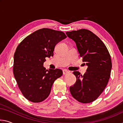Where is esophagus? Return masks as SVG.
Returning <instances> with one entry per match:
<instances>
[{
	"instance_id": "34e87169",
	"label": "esophagus",
	"mask_w": 123,
	"mask_h": 123,
	"mask_svg": "<svg viewBox=\"0 0 123 123\" xmlns=\"http://www.w3.org/2000/svg\"><path fill=\"white\" fill-rule=\"evenodd\" d=\"M69 73V72L68 71V70H66V69H64L63 70V75H66V74H67Z\"/></svg>"
}]
</instances>
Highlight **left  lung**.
<instances>
[{
    "mask_svg": "<svg viewBox=\"0 0 123 123\" xmlns=\"http://www.w3.org/2000/svg\"><path fill=\"white\" fill-rule=\"evenodd\" d=\"M66 34L75 42L82 61L88 66L84 75L78 71L73 72L76 81L70 87V93L80 103H91L100 96L109 82L111 56L104 43L91 31L80 29Z\"/></svg>",
    "mask_w": 123,
    "mask_h": 123,
    "instance_id": "1",
    "label": "left lung"
}]
</instances>
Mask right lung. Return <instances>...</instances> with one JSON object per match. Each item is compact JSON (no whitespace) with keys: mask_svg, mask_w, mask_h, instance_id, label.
<instances>
[{"mask_svg":"<svg viewBox=\"0 0 123 123\" xmlns=\"http://www.w3.org/2000/svg\"><path fill=\"white\" fill-rule=\"evenodd\" d=\"M63 32L53 29H39L25 37L16 48L13 71L23 95L32 103L47 98L51 87L63 74L59 69L48 70L43 67L45 57L54 55L55 45L66 38Z\"/></svg>","mask_w":123,"mask_h":123,"instance_id":"add662e5","label":"right lung"}]
</instances>
